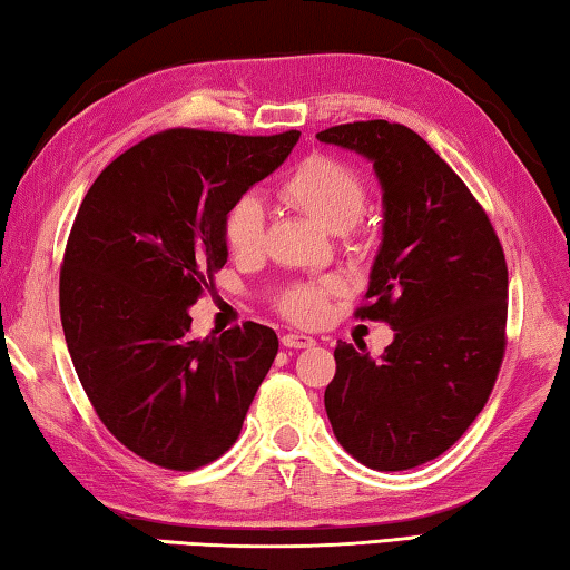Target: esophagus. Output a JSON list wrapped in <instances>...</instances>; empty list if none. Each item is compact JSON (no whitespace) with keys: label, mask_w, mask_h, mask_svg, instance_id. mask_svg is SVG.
I'll use <instances>...</instances> for the list:
<instances>
[{"label":"esophagus","mask_w":570,"mask_h":570,"mask_svg":"<svg viewBox=\"0 0 570 570\" xmlns=\"http://www.w3.org/2000/svg\"><path fill=\"white\" fill-rule=\"evenodd\" d=\"M283 346L285 348H311V346H315V338H311V335H305V333H285Z\"/></svg>","instance_id":"obj_1"}]
</instances>
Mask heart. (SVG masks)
I'll return each mask as SVG.
<instances>
[{"instance_id": "obj_1", "label": "heart", "mask_w": 570, "mask_h": 570, "mask_svg": "<svg viewBox=\"0 0 570 570\" xmlns=\"http://www.w3.org/2000/svg\"><path fill=\"white\" fill-rule=\"evenodd\" d=\"M279 197L328 232L348 229L366 202V179L358 169L333 156H307L279 184ZM265 209L255 197H242L224 217V239L235 257H255L263 247ZM335 279L303 283L283 295V313L297 323H315L328 311Z\"/></svg>"}]
</instances>
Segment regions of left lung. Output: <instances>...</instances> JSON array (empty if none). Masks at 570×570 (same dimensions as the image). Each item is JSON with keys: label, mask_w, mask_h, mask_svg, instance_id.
Returning <instances> with one entry per match:
<instances>
[{"label": "left lung", "mask_w": 570, "mask_h": 570, "mask_svg": "<svg viewBox=\"0 0 570 570\" xmlns=\"http://www.w3.org/2000/svg\"><path fill=\"white\" fill-rule=\"evenodd\" d=\"M318 141L368 158L381 184V245L368 305L394 341L379 358L338 343L325 412L343 450L379 472L412 470L460 440L495 386L508 265L488 214L412 128L358 120Z\"/></svg>", "instance_id": "obj_1"}]
</instances>
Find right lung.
Wrapping results in <instances>:
<instances>
[{
    "label": "right lung",
    "instance_id": "right-lung-1",
    "mask_svg": "<svg viewBox=\"0 0 570 570\" xmlns=\"http://www.w3.org/2000/svg\"><path fill=\"white\" fill-rule=\"evenodd\" d=\"M301 138L171 128L128 148L82 199L60 318L82 389L120 444L166 470L229 450L277 356L247 321L191 338L189 307L227 263L224 217Z\"/></svg>",
    "mask_w": 570,
    "mask_h": 570
}]
</instances>
